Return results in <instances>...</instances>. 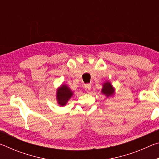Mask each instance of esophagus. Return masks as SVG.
<instances>
[{"label":"esophagus","mask_w":159,"mask_h":159,"mask_svg":"<svg viewBox=\"0 0 159 159\" xmlns=\"http://www.w3.org/2000/svg\"><path fill=\"white\" fill-rule=\"evenodd\" d=\"M90 88H91V85L90 84H85L84 85V89L87 93H89L90 90Z\"/></svg>","instance_id":"1"}]
</instances>
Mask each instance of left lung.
<instances>
[{
  "label": "left lung",
  "instance_id": "obj_1",
  "mask_svg": "<svg viewBox=\"0 0 159 159\" xmlns=\"http://www.w3.org/2000/svg\"><path fill=\"white\" fill-rule=\"evenodd\" d=\"M115 88L112 85L111 83L109 81H106L102 84V88L101 93L105 95L107 98L114 97L115 94Z\"/></svg>",
  "mask_w": 159,
  "mask_h": 159
}]
</instances>
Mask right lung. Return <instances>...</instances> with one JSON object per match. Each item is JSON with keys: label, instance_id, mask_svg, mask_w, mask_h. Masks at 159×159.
<instances>
[{"label": "right lung", "instance_id": "obj_1", "mask_svg": "<svg viewBox=\"0 0 159 159\" xmlns=\"http://www.w3.org/2000/svg\"><path fill=\"white\" fill-rule=\"evenodd\" d=\"M74 95V92L66 84L62 83L56 91V99L60 107L65 106Z\"/></svg>", "mask_w": 159, "mask_h": 159}]
</instances>
